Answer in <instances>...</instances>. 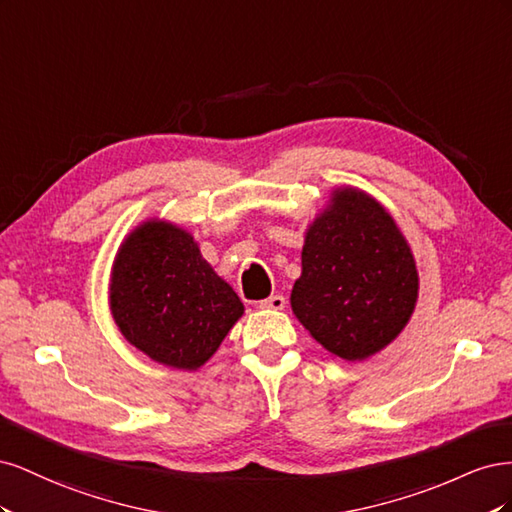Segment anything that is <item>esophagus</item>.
Here are the masks:
<instances>
[{"mask_svg":"<svg viewBox=\"0 0 512 512\" xmlns=\"http://www.w3.org/2000/svg\"><path fill=\"white\" fill-rule=\"evenodd\" d=\"M258 305H260V309H273V312H280V309L286 307V299L282 297V294H273V297L260 301Z\"/></svg>","mask_w":512,"mask_h":512,"instance_id":"esophagus-1","label":"esophagus"}]
</instances>
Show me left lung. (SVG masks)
<instances>
[{
	"mask_svg": "<svg viewBox=\"0 0 512 512\" xmlns=\"http://www.w3.org/2000/svg\"><path fill=\"white\" fill-rule=\"evenodd\" d=\"M416 301V260L393 215L365 190L337 185L307 224L292 314L333 356L367 361L406 329Z\"/></svg>",
	"mask_w": 512,
	"mask_h": 512,
	"instance_id": "1",
	"label": "left lung"
}]
</instances>
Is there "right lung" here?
<instances>
[{
	"label": "right lung",
	"mask_w": 512,
	"mask_h": 512,
	"mask_svg": "<svg viewBox=\"0 0 512 512\" xmlns=\"http://www.w3.org/2000/svg\"><path fill=\"white\" fill-rule=\"evenodd\" d=\"M108 307L128 344L183 371L203 367L245 312L192 232L162 218H147L123 237L108 280Z\"/></svg>",
	"instance_id": "add662e5"
}]
</instances>
